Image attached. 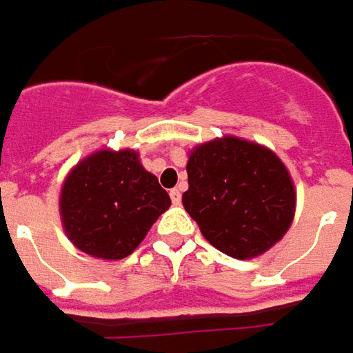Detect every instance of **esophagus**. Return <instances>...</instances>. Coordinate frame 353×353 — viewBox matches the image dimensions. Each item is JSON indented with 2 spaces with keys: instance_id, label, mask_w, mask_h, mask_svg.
<instances>
[{
  "instance_id": "1",
  "label": "esophagus",
  "mask_w": 353,
  "mask_h": 353,
  "mask_svg": "<svg viewBox=\"0 0 353 353\" xmlns=\"http://www.w3.org/2000/svg\"><path fill=\"white\" fill-rule=\"evenodd\" d=\"M170 196H172V203H174V205H179V203H181V189H179V187H174V189L170 191Z\"/></svg>"
}]
</instances>
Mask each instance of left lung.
<instances>
[{
  "label": "left lung",
  "instance_id": "8db88e82",
  "mask_svg": "<svg viewBox=\"0 0 353 353\" xmlns=\"http://www.w3.org/2000/svg\"><path fill=\"white\" fill-rule=\"evenodd\" d=\"M183 207L203 236L234 259L265 253L296 210L292 177L265 146L236 137L196 146L187 162Z\"/></svg>",
  "mask_w": 353,
  "mask_h": 353
}]
</instances>
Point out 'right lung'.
I'll list each match as a JSON object with an SVG mask.
<instances>
[{"label": "right lung", "mask_w": 353, "mask_h": 353, "mask_svg": "<svg viewBox=\"0 0 353 353\" xmlns=\"http://www.w3.org/2000/svg\"><path fill=\"white\" fill-rule=\"evenodd\" d=\"M172 205L133 150H100L67 176L59 210L67 237L86 255L125 259Z\"/></svg>", "instance_id": "add662e5"}]
</instances>
